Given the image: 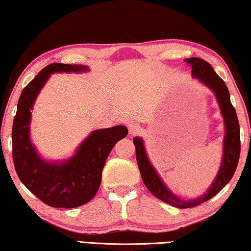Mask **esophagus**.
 Masks as SVG:
<instances>
[{
	"mask_svg": "<svg viewBox=\"0 0 251 251\" xmlns=\"http://www.w3.org/2000/svg\"><path fill=\"white\" fill-rule=\"evenodd\" d=\"M139 129H141V126L136 124V123H129L128 124V130L130 135H136L139 131Z\"/></svg>",
	"mask_w": 251,
	"mask_h": 251,
	"instance_id": "1",
	"label": "esophagus"
}]
</instances>
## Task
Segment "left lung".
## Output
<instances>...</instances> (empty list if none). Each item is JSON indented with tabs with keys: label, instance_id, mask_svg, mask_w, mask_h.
I'll list each match as a JSON object with an SVG mask.
<instances>
[{
	"label": "left lung",
	"instance_id": "8db88e82",
	"mask_svg": "<svg viewBox=\"0 0 251 251\" xmlns=\"http://www.w3.org/2000/svg\"><path fill=\"white\" fill-rule=\"evenodd\" d=\"M186 61L193 67L194 77L198 78L201 83L209 87L211 91H214L216 97H217L220 109H222L225 126H226L222 167H220L218 175L216 177L215 181L212 182L210 188L201 197L188 201H181L180 198L172 194V192H169V189L163 184L159 176L157 175L154 167L151 166L150 160L147 158L142 139L135 137L133 141L136 148V159H137L139 172H141L143 181L147 187V189L160 201L178 208H192L198 206L202 202L209 201L215 195H217L232 178L233 174L236 172L240 155L239 122H238L236 109L230 101L229 91L226 84L216 74V72L208 62L198 57L187 58Z\"/></svg>",
	"mask_w": 251,
	"mask_h": 251
}]
</instances>
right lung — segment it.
<instances>
[{
	"label": "right lung",
	"mask_w": 251,
	"mask_h": 251,
	"mask_svg": "<svg viewBox=\"0 0 251 251\" xmlns=\"http://www.w3.org/2000/svg\"><path fill=\"white\" fill-rule=\"evenodd\" d=\"M77 64L52 63L44 67L21 93L12 127V156L16 174L25 187L46 205L55 208L82 206L100 188L105 161L120 139L126 137L125 126L99 129L85 139L76 154L61 165L40 158L29 141L31 109L37 94L54 72H82Z\"/></svg>",
	"instance_id": "1"
}]
</instances>
